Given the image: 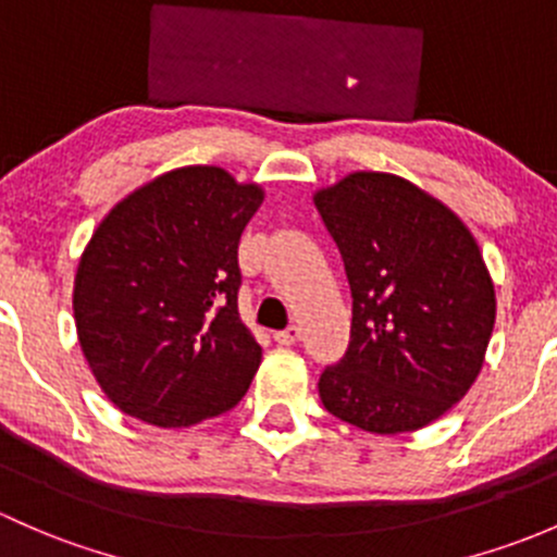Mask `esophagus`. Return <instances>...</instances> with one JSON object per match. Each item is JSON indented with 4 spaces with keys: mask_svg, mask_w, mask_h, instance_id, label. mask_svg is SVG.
I'll use <instances>...</instances> for the list:
<instances>
[{
    "mask_svg": "<svg viewBox=\"0 0 557 557\" xmlns=\"http://www.w3.org/2000/svg\"><path fill=\"white\" fill-rule=\"evenodd\" d=\"M300 335H302V332H300V326H295V324H292V326H286V330L276 332V335H273V337H276V343H278V346H295V343L300 341Z\"/></svg>",
    "mask_w": 557,
    "mask_h": 557,
    "instance_id": "esophagus-1",
    "label": "esophagus"
}]
</instances>
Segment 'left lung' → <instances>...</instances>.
<instances>
[{
  "label": "left lung",
  "mask_w": 557,
  "mask_h": 557,
  "mask_svg": "<svg viewBox=\"0 0 557 557\" xmlns=\"http://www.w3.org/2000/svg\"><path fill=\"white\" fill-rule=\"evenodd\" d=\"M313 200L354 300L351 341L321 372V403L364 432H416L483 367L496 295L478 240L448 206L394 174L357 171Z\"/></svg>",
  "instance_id": "1"
}]
</instances>
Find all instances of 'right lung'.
Here are the masks:
<instances>
[{"mask_svg": "<svg viewBox=\"0 0 557 557\" xmlns=\"http://www.w3.org/2000/svg\"><path fill=\"white\" fill-rule=\"evenodd\" d=\"M260 203L257 185L187 165L104 216L74 278V321L120 410L193 426L240 403L262 348L238 317V244Z\"/></svg>", "mask_w": 557, "mask_h": 557, "instance_id": "1", "label": "right lung"}]
</instances>
